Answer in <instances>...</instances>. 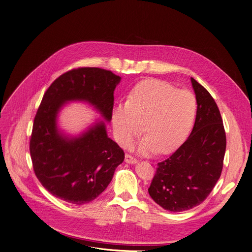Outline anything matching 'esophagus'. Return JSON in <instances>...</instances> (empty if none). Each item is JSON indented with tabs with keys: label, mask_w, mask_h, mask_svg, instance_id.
<instances>
[{
	"label": "esophagus",
	"mask_w": 252,
	"mask_h": 252,
	"mask_svg": "<svg viewBox=\"0 0 252 252\" xmlns=\"http://www.w3.org/2000/svg\"><path fill=\"white\" fill-rule=\"evenodd\" d=\"M125 160H126V162H127V163H135V162L137 161V159H136L134 157L130 156L129 154H126V155Z\"/></svg>",
	"instance_id": "1"
}]
</instances>
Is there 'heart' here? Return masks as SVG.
I'll return each instance as SVG.
<instances>
[{
    "mask_svg": "<svg viewBox=\"0 0 252 252\" xmlns=\"http://www.w3.org/2000/svg\"><path fill=\"white\" fill-rule=\"evenodd\" d=\"M197 113L196 97L161 81L138 84L126 103L117 104L112 122L118 141L127 147L142 126L145 132L135 145L142 155L167 153L183 142L190 131Z\"/></svg>",
    "mask_w": 252,
    "mask_h": 252,
    "instance_id": "heart-1",
    "label": "heart"
}]
</instances>
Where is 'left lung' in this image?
I'll list each match as a JSON object with an SVG mask.
<instances>
[{"label":"left lung","instance_id":"8db88e82","mask_svg":"<svg viewBox=\"0 0 252 252\" xmlns=\"http://www.w3.org/2000/svg\"><path fill=\"white\" fill-rule=\"evenodd\" d=\"M197 113L188 139L159 161L149 188L152 198L169 211L199 205L220 177L226 135L217 102L207 90L191 78Z\"/></svg>","mask_w":252,"mask_h":252}]
</instances>
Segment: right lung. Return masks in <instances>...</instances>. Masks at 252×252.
I'll return each instance as SVG.
<instances>
[{
  "label": "right lung",
  "mask_w": 252,
  "mask_h": 252,
  "mask_svg": "<svg viewBox=\"0 0 252 252\" xmlns=\"http://www.w3.org/2000/svg\"><path fill=\"white\" fill-rule=\"evenodd\" d=\"M120 81L111 70L78 67L61 75L46 91L33 120L30 154L35 176L54 196L78 205L93 201L124 161V151L107 137L103 122L76 139L63 137L56 126L60 107L75 99L89 101L111 121Z\"/></svg>",
  "instance_id": "right-lung-1"
}]
</instances>
